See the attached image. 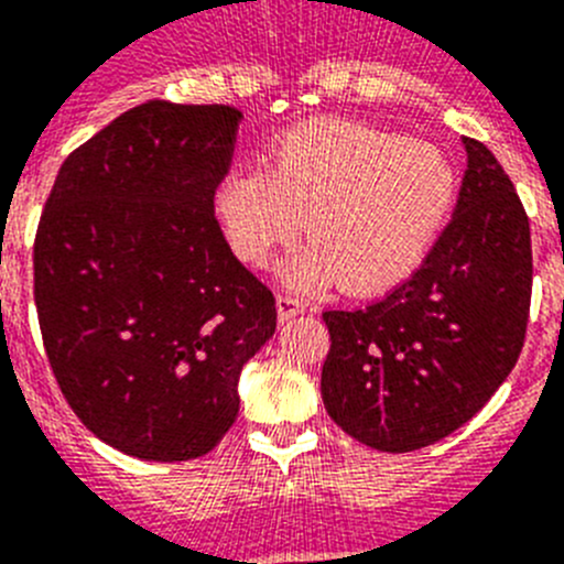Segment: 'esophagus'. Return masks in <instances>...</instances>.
I'll return each mask as SVG.
<instances>
[{
    "label": "esophagus",
    "mask_w": 564,
    "mask_h": 564,
    "mask_svg": "<svg viewBox=\"0 0 564 564\" xmlns=\"http://www.w3.org/2000/svg\"><path fill=\"white\" fill-rule=\"evenodd\" d=\"M275 306H278V321L281 323H289L292 317L303 315V310H306L301 297H295V295H278Z\"/></svg>",
    "instance_id": "34e87169"
}]
</instances>
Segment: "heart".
<instances>
[{"mask_svg": "<svg viewBox=\"0 0 564 564\" xmlns=\"http://www.w3.org/2000/svg\"><path fill=\"white\" fill-rule=\"evenodd\" d=\"M454 193L457 173L437 144L321 119L283 135L269 170L232 166L215 187V215L232 252L252 267L306 224L312 241L283 258V283L337 281L351 295H369L420 267Z\"/></svg>", "mask_w": 564, "mask_h": 564, "instance_id": "1", "label": "heart"}]
</instances>
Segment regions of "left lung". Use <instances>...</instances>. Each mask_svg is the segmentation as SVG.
<instances>
[{"mask_svg":"<svg viewBox=\"0 0 564 564\" xmlns=\"http://www.w3.org/2000/svg\"><path fill=\"white\" fill-rule=\"evenodd\" d=\"M452 221L383 301L323 312V405L357 443L403 454L448 437L517 364L531 306V227L486 144L463 139Z\"/></svg>","mask_w":564,"mask_h":564,"instance_id":"8db88e82","label":"left lung"}]
</instances>
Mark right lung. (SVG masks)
Instances as JSON below:
<instances>
[{
  "instance_id": "add662e5",
  "label": "right lung",
  "mask_w": 564,
  "mask_h": 564,
  "mask_svg": "<svg viewBox=\"0 0 564 564\" xmlns=\"http://www.w3.org/2000/svg\"><path fill=\"white\" fill-rule=\"evenodd\" d=\"M241 110L150 101L62 164L33 243L47 360L78 420L121 454L181 463L238 417V377L275 297L215 221Z\"/></svg>"
}]
</instances>
